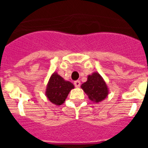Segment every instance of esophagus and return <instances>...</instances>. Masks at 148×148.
Returning <instances> with one entry per match:
<instances>
[{
	"label": "esophagus",
	"mask_w": 148,
	"mask_h": 148,
	"mask_svg": "<svg viewBox=\"0 0 148 148\" xmlns=\"http://www.w3.org/2000/svg\"><path fill=\"white\" fill-rule=\"evenodd\" d=\"M74 85H75V87H79L81 85V82L80 81H75L74 82Z\"/></svg>",
	"instance_id": "34e87169"
}]
</instances>
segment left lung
<instances>
[{
  "label": "left lung",
  "mask_w": 148,
  "mask_h": 148,
  "mask_svg": "<svg viewBox=\"0 0 148 148\" xmlns=\"http://www.w3.org/2000/svg\"><path fill=\"white\" fill-rule=\"evenodd\" d=\"M89 99L95 103H99L108 97L109 88L102 76L97 72H94L87 76V82L81 85Z\"/></svg>",
  "instance_id": "obj_1"
}]
</instances>
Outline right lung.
Here are the masks:
<instances>
[{
    "label": "right lung",
    "instance_id": "right-lung-1",
    "mask_svg": "<svg viewBox=\"0 0 148 148\" xmlns=\"http://www.w3.org/2000/svg\"><path fill=\"white\" fill-rule=\"evenodd\" d=\"M74 87L73 83L64 79L55 72L51 75L47 84L45 95L51 103L59 106L64 104L67 95Z\"/></svg>",
    "mask_w": 148,
    "mask_h": 148
}]
</instances>
